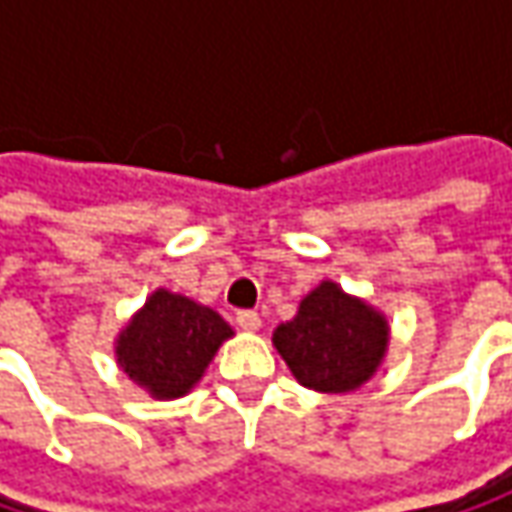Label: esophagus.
Listing matches in <instances>:
<instances>
[{
	"label": "esophagus",
	"instance_id": "esophagus-1",
	"mask_svg": "<svg viewBox=\"0 0 512 512\" xmlns=\"http://www.w3.org/2000/svg\"><path fill=\"white\" fill-rule=\"evenodd\" d=\"M260 315L252 312V309H243V312H237V326L240 329H246V332H257L260 329Z\"/></svg>",
	"mask_w": 512,
	"mask_h": 512
}]
</instances>
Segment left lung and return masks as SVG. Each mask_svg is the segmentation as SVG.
<instances>
[{
	"label": "left lung",
	"instance_id": "1",
	"mask_svg": "<svg viewBox=\"0 0 512 512\" xmlns=\"http://www.w3.org/2000/svg\"><path fill=\"white\" fill-rule=\"evenodd\" d=\"M272 344L298 384L318 392H352L381 367L389 323L367 300L323 280L300 300L298 315L275 329Z\"/></svg>",
	"mask_w": 512,
	"mask_h": 512
}]
</instances>
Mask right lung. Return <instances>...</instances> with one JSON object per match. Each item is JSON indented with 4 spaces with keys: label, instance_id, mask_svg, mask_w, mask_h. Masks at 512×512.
I'll use <instances>...</instances> for the list:
<instances>
[{
    "label": "right lung",
    "instance_id": "obj_1",
    "mask_svg": "<svg viewBox=\"0 0 512 512\" xmlns=\"http://www.w3.org/2000/svg\"><path fill=\"white\" fill-rule=\"evenodd\" d=\"M232 326L186 295L157 289L117 338V364L151 398L186 395L212 364Z\"/></svg>",
    "mask_w": 512,
    "mask_h": 512
}]
</instances>
